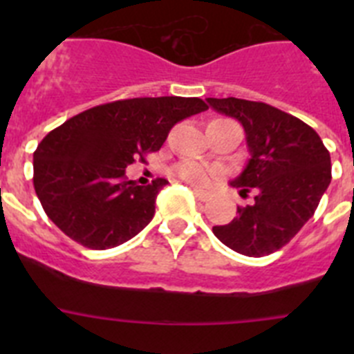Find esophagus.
I'll use <instances>...</instances> for the list:
<instances>
[{
	"mask_svg": "<svg viewBox=\"0 0 354 354\" xmlns=\"http://www.w3.org/2000/svg\"><path fill=\"white\" fill-rule=\"evenodd\" d=\"M193 193H195V196L200 200V202H205V200H209L207 192H202V189H196V187H193Z\"/></svg>",
	"mask_w": 354,
	"mask_h": 354,
	"instance_id": "obj_1",
	"label": "esophagus"
}]
</instances>
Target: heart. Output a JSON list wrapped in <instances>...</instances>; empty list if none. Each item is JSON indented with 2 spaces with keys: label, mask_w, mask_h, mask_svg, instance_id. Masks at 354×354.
I'll return each mask as SVG.
<instances>
[{
  "label": "heart",
  "mask_w": 354,
  "mask_h": 354,
  "mask_svg": "<svg viewBox=\"0 0 354 354\" xmlns=\"http://www.w3.org/2000/svg\"><path fill=\"white\" fill-rule=\"evenodd\" d=\"M175 174L192 186L207 187L220 175V170L200 161H183L175 167Z\"/></svg>",
  "instance_id": "1"
}]
</instances>
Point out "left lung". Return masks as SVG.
<instances>
[{
	"label": "left lung",
	"mask_w": 354,
	"mask_h": 354,
	"mask_svg": "<svg viewBox=\"0 0 354 354\" xmlns=\"http://www.w3.org/2000/svg\"><path fill=\"white\" fill-rule=\"evenodd\" d=\"M209 106L241 122L252 158L230 186L253 200L237 207L230 223L212 232L230 250L264 257L286 246L314 216L330 186V152L305 122L266 102L236 97L214 99Z\"/></svg>",
	"instance_id": "left-lung-1"
}]
</instances>
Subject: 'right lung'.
I'll list each match as a JSON object with an SVG mask.
<instances>
[{
	"instance_id": "right-lung-1",
	"label": "right lung",
	"mask_w": 354,
	"mask_h": 354,
	"mask_svg": "<svg viewBox=\"0 0 354 354\" xmlns=\"http://www.w3.org/2000/svg\"><path fill=\"white\" fill-rule=\"evenodd\" d=\"M205 109L198 97H136L90 108L53 129L33 152V186L49 220L92 250L142 232L168 180L138 186L126 168L161 149L177 122Z\"/></svg>"
}]
</instances>
